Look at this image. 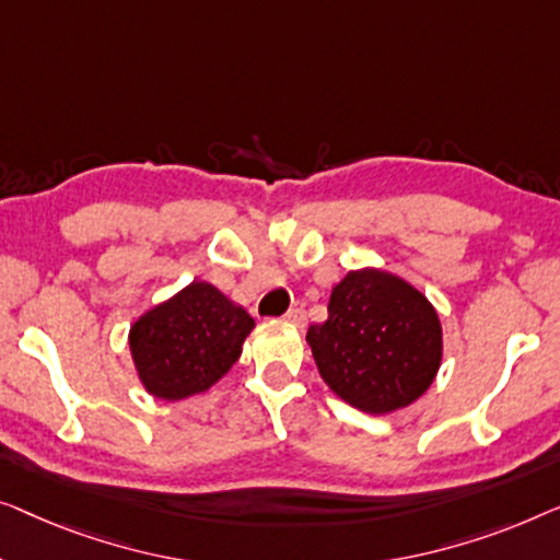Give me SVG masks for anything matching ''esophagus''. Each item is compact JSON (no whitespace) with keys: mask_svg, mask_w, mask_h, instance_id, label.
Here are the masks:
<instances>
[{"mask_svg":"<svg viewBox=\"0 0 560 560\" xmlns=\"http://www.w3.org/2000/svg\"><path fill=\"white\" fill-rule=\"evenodd\" d=\"M283 319H287L289 325H294V327H304L306 325V312L299 310V306H294V310H289L287 314H283Z\"/></svg>","mask_w":560,"mask_h":560,"instance_id":"34e87169","label":"esophagus"}]
</instances>
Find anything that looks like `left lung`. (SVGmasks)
I'll return each mask as SVG.
<instances>
[{
    "instance_id": "left-lung-1",
    "label": "left lung",
    "mask_w": 560,
    "mask_h": 560,
    "mask_svg": "<svg viewBox=\"0 0 560 560\" xmlns=\"http://www.w3.org/2000/svg\"><path fill=\"white\" fill-rule=\"evenodd\" d=\"M327 319L306 332L319 375L342 400L390 413L423 396L441 362V325L429 299L393 273L350 271Z\"/></svg>"
}]
</instances>
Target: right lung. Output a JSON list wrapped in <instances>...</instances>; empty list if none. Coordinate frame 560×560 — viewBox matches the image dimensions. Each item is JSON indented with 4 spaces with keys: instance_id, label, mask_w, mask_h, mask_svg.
Instances as JSON below:
<instances>
[{
    "instance_id": "1",
    "label": "right lung",
    "mask_w": 560,
    "mask_h": 560,
    "mask_svg": "<svg viewBox=\"0 0 560 560\" xmlns=\"http://www.w3.org/2000/svg\"><path fill=\"white\" fill-rule=\"evenodd\" d=\"M254 317L205 281L133 322L129 345L144 388L179 400L208 390L241 358Z\"/></svg>"
}]
</instances>
